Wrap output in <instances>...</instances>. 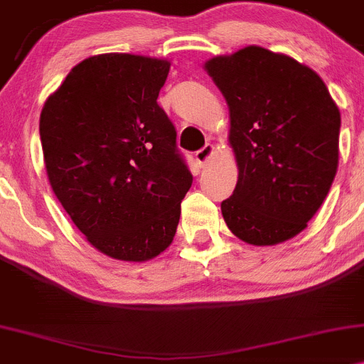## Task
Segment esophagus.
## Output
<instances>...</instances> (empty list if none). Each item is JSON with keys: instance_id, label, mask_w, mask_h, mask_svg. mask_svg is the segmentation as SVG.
<instances>
[{"instance_id": "obj_1", "label": "esophagus", "mask_w": 364, "mask_h": 364, "mask_svg": "<svg viewBox=\"0 0 364 364\" xmlns=\"http://www.w3.org/2000/svg\"><path fill=\"white\" fill-rule=\"evenodd\" d=\"M213 154H215L213 144H206L205 147H201V149L196 152V161L199 163V166H205Z\"/></svg>"}]
</instances>
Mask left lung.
<instances>
[{"instance_id":"8db88e82","label":"left lung","mask_w":364,"mask_h":364,"mask_svg":"<svg viewBox=\"0 0 364 364\" xmlns=\"http://www.w3.org/2000/svg\"><path fill=\"white\" fill-rule=\"evenodd\" d=\"M229 105L237 163L224 220L245 243H283L307 228L338 166L340 111L311 68L262 46L205 62Z\"/></svg>"}]
</instances>
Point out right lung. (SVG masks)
<instances>
[{
	"mask_svg": "<svg viewBox=\"0 0 364 364\" xmlns=\"http://www.w3.org/2000/svg\"><path fill=\"white\" fill-rule=\"evenodd\" d=\"M170 62L130 53L85 58L40 116L50 186L90 245L146 262L173 241L193 175L158 105Z\"/></svg>",
	"mask_w": 364,
	"mask_h": 364,
	"instance_id": "1",
	"label": "right lung"
}]
</instances>
